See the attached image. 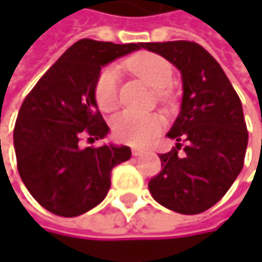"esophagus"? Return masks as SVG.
I'll use <instances>...</instances> for the list:
<instances>
[{
	"instance_id": "obj_1",
	"label": "esophagus",
	"mask_w": 262,
	"mask_h": 262,
	"mask_svg": "<svg viewBox=\"0 0 262 262\" xmlns=\"http://www.w3.org/2000/svg\"><path fill=\"white\" fill-rule=\"evenodd\" d=\"M132 153H133V156H141V155L144 153V150H142V148L135 147V148H132Z\"/></svg>"
}]
</instances>
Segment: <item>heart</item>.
Wrapping results in <instances>:
<instances>
[{
	"label": "heart",
	"mask_w": 262,
	"mask_h": 262,
	"mask_svg": "<svg viewBox=\"0 0 262 262\" xmlns=\"http://www.w3.org/2000/svg\"><path fill=\"white\" fill-rule=\"evenodd\" d=\"M127 68L145 80L150 86L158 89V97L168 100V88L173 81L171 63L155 53H139L126 62ZM118 70L115 67H104L94 81V100L103 112H112L118 106ZM164 127L162 117L156 114H138L126 111L114 118V136L129 145H145L156 138Z\"/></svg>",
	"instance_id": "b5f03b06"
}]
</instances>
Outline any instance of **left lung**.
<instances>
[{
	"instance_id": "8db88e82",
	"label": "left lung",
	"mask_w": 262,
	"mask_h": 262,
	"mask_svg": "<svg viewBox=\"0 0 262 262\" xmlns=\"http://www.w3.org/2000/svg\"><path fill=\"white\" fill-rule=\"evenodd\" d=\"M142 48L170 60L183 81L182 109L168 132L178 144L159 155L162 171L148 182V189L174 212L200 214L228 192L244 165L249 133L241 100L202 45L174 40L147 42Z\"/></svg>"
}]
</instances>
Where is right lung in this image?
<instances>
[{
    "instance_id": "right-lung-1",
    "label": "right lung",
    "mask_w": 262,
    "mask_h": 262,
    "mask_svg": "<svg viewBox=\"0 0 262 262\" xmlns=\"http://www.w3.org/2000/svg\"><path fill=\"white\" fill-rule=\"evenodd\" d=\"M80 39L39 79L19 109L13 144L23 182L34 200L60 217H77L97 206L111 188L112 170L129 161L121 145L81 148V139H103L109 127L94 100L101 67L139 50Z\"/></svg>"
}]
</instances>
